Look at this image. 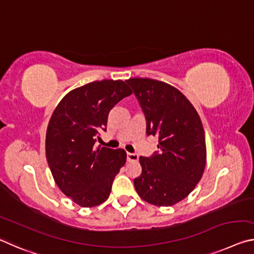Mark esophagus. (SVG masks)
I'll return each mask as SVG.
<instances>
[{
    "mask_svg": "<svg viewBox=\"0 0 254 254\" xmlns=\"http://www.w3.org/2000/svg\"><path fill=\"white\" fill-rule=\"evenodd\" d=\"M127 162H138L139 156L136 154H131V152H127Z\"/></svg>",
    "mask_w": 254,
    "mask_h": 254,
    "instance_id": "1",
    "label": "esophagus"
}]
</instances>
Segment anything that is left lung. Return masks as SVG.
Masks as SVG:
<instances>
[{"label": "left lung", "mask_w": 254, "mask_h": 254, "mask_svg": "<svg viewBox=\"0 0 254 254\" xmlns=\"http://www.w3.org/2000/svg\"><path fill=\"white\" fill-rule=\"evenodd\" d=\"M147 120V134L158 136V151L140 157L141 175L134 179L140 198L157 207H168L190 194L202 178L207 162L200 116L175 87L159 80L131 78Z\"/></svg>", "instance_id": "left-lung-1"}]
</instances>
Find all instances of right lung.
<instances>
[{
	"label": "right lung",
	"instance_id": "add662e5",
	"mask_svg": "<svg viewBox=\"0 0 254 254\" xmlns=\"http://www.w3.org/2000/svg\"><path fill=\"white\" fill-rule=\"evenodd\" d=\"M131 94L122 80L92 81L67 92L51 116L48 166L60 190L83 208L105 202L127 162L124 149L95 147V141L106 131L110 111Z\"/></svg>",
	"mask_w": 254,
	"mask_h": 254
}]
</instances>
